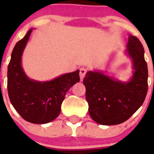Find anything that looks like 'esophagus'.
<instances>
[{"label": "esophagus", "mask_w": 154, "mask_h": 154, "mask_svg": "<svg viewBox=\"0 0 154 154\" xmlns=\"http://www.w3.org/2000/svg\"><path fill=\"white\" fill-rule=\"evenodd\" d=\"M85 73H86V69L85 68H81L80 69V73H79V76H80V79L81 81H82L85 75Z\"/></svg>", "instance_id": "esophagus-1"}]
</instances>
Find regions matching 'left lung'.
Listing matches in <instances>:
<instances>
[{"mask_svg": "<svg viewBox=\"0 0 154 154\" xmlns=\"http://www.w3.org/2000/svg\"><path fill=\"white\" fill-rule=\"evenodd\" d=\"M125 53L133 62L129 80L121 81L99 70L89 71L83 79L89 115L100 125L123 123L142 106L146 98L147 64L143 45L137 37L129 35Z\"/></svg>", "mask_w": 154, "mask_h": 154, "instance_id": "left-lung-1", "label": "left lung"}]
</instances>
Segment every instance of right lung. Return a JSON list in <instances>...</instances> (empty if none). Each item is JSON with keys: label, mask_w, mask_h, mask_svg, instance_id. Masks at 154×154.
<instances>
[{"label": "right lung", "mask_w": 154, "mask_h": 154, "mask_svg": "<svg viewBox=\"0 0 154 154\" xmlns=\"http://www.w3.org/2000/svg\"><path fill=\"white\" fill-rule=\"evenodd\" d=\"M33 29L31 28L17 42L12 51L8 68V91L12 106L23 119L35 124H45L60 114L65 94L79 82V70L61 75L49 81L30 79L24 72L21 59Z\"/></svg>", "instance_id": "add662e5"}]
</instances>
